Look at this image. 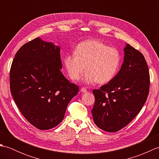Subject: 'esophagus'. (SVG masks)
I'll use <instances>...</instances> for the list:
<instances>
[{"mask_svg": "<svg viewBox=\"0 0 159 159\" xmlns=\"http://www.w3.org/2000/svg\"><path fill=\"white\" fill-rule=\"evenodd\" d=\"M80 92H81L82 93H86L87 91V89L85 88H84V87H83V88L80 89Z\"/></svg>", "mask_w": 159, "mask_h": 159, "instance_id": "esophagus-1", "label": "esophagus"}]
</instances>
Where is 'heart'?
Returning a JSON list of instances; mask_svg holds the SVG:
<instances>
[{
    "instance_id": "obj_1",
    "label": "heart",
    "mask_w": 159,
    "mask_h": 159,
    "mask_svg": "<svg viewBox=\"0 0 159 159\" xmlns=\"http://www.w3.org/2000/svg\"><path fill=\"white\" fill-rule=\"evenodd\" d=\"M74 53L63 59L65 68L73 80H79L86 70L84 83L102 85L110 82L119 70L121 61L120 52L98 40L80 42Z\"/></svg>"
}]
</instances>
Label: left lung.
I'll use <instances>...</instances> for the list:
<instances>
[{
  "instance_id": "left-lung-1",
  "label": "left lung",
  "mask_w": 159,
  "mask_h": 159,
  "mask_svg": "<svg viewBox=\"0 0 159 159\" xmlns=\"http://www.w3.org/2000/svg\"><path fill=\"white\" fill-rule=\"evenodd\" d=\"M124 52V62L116 76L100 89L93 90L94 123L110 133L129 124L142 109L149 93V69L145 57L128 43Z\"/></svg>"
}]
</instances>
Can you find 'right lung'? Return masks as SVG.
Wrapping results in <instances>:
<instances>
[{
  "label": "right lung",
  "mask_w": 159,
  "mask_h": 159,
  "mask_svg": "<svg viewBox=\"0 0 159 159\" xmlns=\"http://www.w3.org/2000/svg\"><path fill=\"white\" fill-rule=\"evenodd\" d=\"M60 48L37 38L16 52L10 70V90L29 123L48 130L61 122L79 87L61 72Z\"/></svg>",
  "instance_id": "obj_1"
}]
</instances>
